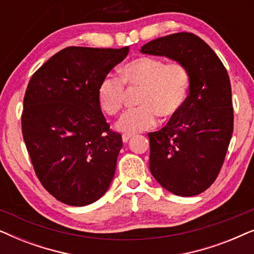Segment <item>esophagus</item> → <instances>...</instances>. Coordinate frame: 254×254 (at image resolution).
I'll return each instance as SVG.
<instances>
[{
	"mask_svg": "<svg viewBox=\"0 0 254 254\" xmlns=\"http://www.w3.org/2000/svg\"><path fill=\"white\" fill-rule=\"evenodd\" d=\"M131 137H133V134H123V141H124V143H127V142L129 141Z\"/></svg>",
	"mask_w": 254,
	"mask_h": 254,
	"instance_id": "34e87169",
	"label": "esophagus"
}]
</instances>
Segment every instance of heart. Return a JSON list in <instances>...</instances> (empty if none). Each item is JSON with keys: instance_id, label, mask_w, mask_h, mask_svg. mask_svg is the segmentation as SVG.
Returning <instances> with one entry per match:
<instances>
[{"instance_id": "b5f03b06", "label": "heart", "mask_w": 254, "mask_h": 254, "mask_svg": "<svg viewBox=\"0 0 254 254\" xmlns=\"http://www.w3.org/2000/svg\"><path fill=\"white\" fill-rule=\"evenodd\" d=\"M120 78L106 76L97 91L99 105L109 116H117L124 106L125 84L142 88L137 104L117 123V129L125 134L147 130L163 120L175 118L189 97L190 76L186 65L178 61L165 64L152 57H140L121 68Z\"/></svg>"}]
</instances>
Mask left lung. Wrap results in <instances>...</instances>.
<instances>
[{
	"label": "left lung",
	"instance_id": "left-lung-1",
	"mask_svg": "<svg viewBox=\"0 0 254 254\" xmlns=\"http://www.w3.org/2000/svg\"><path fill=\"white\" fill-rule=\"evenodd\" d=\"M141 53L166 57L189 69L185 105L161 130L149 133L151 175L179 196L202 193L217 178L234 131L231 84L222 61L195 34L149 41Z\"/></svg>",
	"mask_w": 254,
	"mask_h": 254
}]
</instances>
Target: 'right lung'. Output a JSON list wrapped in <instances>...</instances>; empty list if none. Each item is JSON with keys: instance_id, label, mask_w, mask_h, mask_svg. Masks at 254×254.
<instances>
[{"instance_id": "add662e5", "label": "right lung", "mask_w": 254, "mask_h": 254, "mask_svg": "<svg viewBox=\"0 0 254 254\" xmlns=\"http://www.w3.org/2000/svg\"><path fill=\"white\" fill-rule=\"evenodd\" d=\"M128 51L67 47L27 85L22 131L34 172L48 193L69 206L100 199L114 177L123 138L110 129L97 91Z\"/></svg>"}]
</instances>
